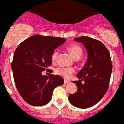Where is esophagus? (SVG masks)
Instances as JSON below:
<instances>
[{"instance_id": "1", "label": "esophagus", "mask_w": 124, "mask_h": 124, "mask_svg": "<svg viewBox=\"0 0 124 124\" xmlns=\"http://www.w3.org/2000/svg\"><path fill=\"white\" fill-rule=\"evenodd\" d=\"M70 81H68V80H64V84H70Z\"/></svg>"}]
</instances>
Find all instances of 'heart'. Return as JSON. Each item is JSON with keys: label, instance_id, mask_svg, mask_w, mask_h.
Segmentation results:
<instances>
[{"label": "heart", "instance_id": "obj_1", "mask_svg": "<svg viewBox=\"0 0 124 124\" xmlns=\"http://www.w3.org/2000/svg\"><path fill=\"white\" fill-rule=\"evenodd\" d=\"M67 50L69 51L70 54H71L74 60H79L80 58H81L82 55L83 54V51L81 47L77 44L70 45V46L67 47ZM58 51L57 50H54L52 53L51 60H52L53 62L56 61L57 57H58ZM74 72H75V70H74L73 68H65V67H60V68H57L55 71V73L57 75L61 76L66 79L71 78Z\"/></svg>", "mask_w": 124, "mask_h": 124}]
</instances>
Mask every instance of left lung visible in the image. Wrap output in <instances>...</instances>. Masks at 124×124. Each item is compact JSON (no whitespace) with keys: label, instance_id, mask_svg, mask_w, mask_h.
Segmentation results:
<instances>
[{"label":"left lung","instance_id":"1","mask_svg":"<svg viewBox=\"0 0 124 124\" xmlns=\"http://www.w3.org/2000/svg\"><path fill=\"white\" fill-rule=\"evenodd\" d=\"M74 40L84 45L87 59L77 75L80 80L72 82L77 85V92L70 94L68 98L75 107L86 109L97 104L106 94L113 67L109 52L102 42L89 37Z\"/></svg>","mask_w":124,"mask_h":124}]
</instances>
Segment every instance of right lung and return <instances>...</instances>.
I'll return each instance as SVG.
<instances>
[{
    "mask_svg": "<svg viewBox=\"0 0 124 124\" xmlns=\"http://www.w3.org/2000/svg\"><path fill=\"white\" fill-rule=\"evenodd\" d=\"M63 38L35 35L19 44L15 51L12 68L16 87L22 98L30 105L48 104L56 87L64 84V78L51 74L42 75L51 65V54L64 44Z\"/></svg>",
    "mask_w": 124,
    "mask_h": 124,
    "instance_id": "right-lung-1",
    "label": "right lung"
}]
</instances>
